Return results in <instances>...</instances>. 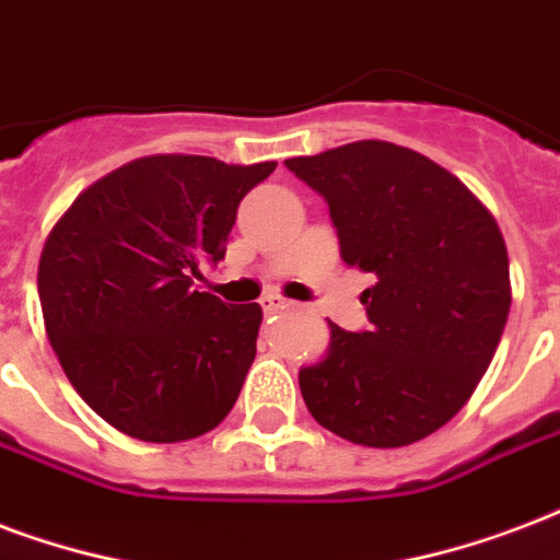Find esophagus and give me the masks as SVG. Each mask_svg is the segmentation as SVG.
Instances as JSON below:
<instances>
[{"instance_id": "esophagus-1", "label": "esophagus", "mask_w": 560, "mask_h": 560, "mask_svg": "<svg viewBox=\"0 0 560 560\" xmlns=\"http://www.w3.org/2000/svg\"><path fill=\"white\" fill-rule=\"evenodd\" d=\"M261 308H264V314H279V311L290 308V302L288 299H281L279 293H270V296L261 299Z\"/></svg>"}]
</instances>
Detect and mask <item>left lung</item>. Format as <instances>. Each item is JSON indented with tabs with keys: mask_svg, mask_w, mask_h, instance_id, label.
<instances>
[{
	"mask_svg": "<svg viewBox=\"0 0 560 560\" xmlns=\"http://www.w3.org/2000/svg\"><path fill=\"white\" fill-rule=\"evenodd\" d=\"M284 166L326 199L340 258L375 279L361 296L370 326L328 323V352L299 370L311 417L375 450L429 438L472 396L505 331L497 220L443 166L384 140Z\"/></svg>",
	"mask_w": 560,
	"mask_h": 560,
	"instance_id": "8db88e82",
	"label": "left lung"
}]
</instances>
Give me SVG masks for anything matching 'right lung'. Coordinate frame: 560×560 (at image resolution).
I'll list each match as a JSON object with an SVG mask.
<instances>
[{"mask_svg":"<svg viewBox=\"0 0 560 560\" xmlns=\"http://www.w3.org/2000/svg\"><path fill=\"white\" fill-rule=\"evenodd\" d=\"M276 170L205 155L119 166L70 205L37 267L43 323L84 402L128 438L178 443L229 417L255 361L261 305L199 293L237 205Z\"/></svg>","mask_w":560,"mask_h":560,"instance_id":"right-lung-1","label":"right lung"}]
</instances>
